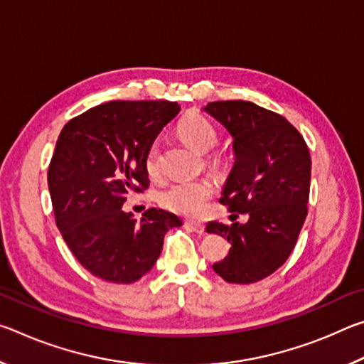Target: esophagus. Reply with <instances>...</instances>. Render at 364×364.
<instances>
[{
  "label": "esophagus",
  "instance_id": "obj_1",
  "mask_svg": "<svg viewBox=\"0 0 364 364\" xmlns=\"http://www.w3.org/2000/svg\"><path fill=\"white\" fill-rule=\"evenodd\" d=\"M184 226H186L189 231H194L196 234H204L205 232V226L202 223H193V221H186Z\"/></svg>",
  "mask_w": 364,
  "mask_h": 364
}]
</instances>
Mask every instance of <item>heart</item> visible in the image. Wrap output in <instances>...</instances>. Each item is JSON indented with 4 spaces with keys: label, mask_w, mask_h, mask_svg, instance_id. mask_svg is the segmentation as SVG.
Returning a JSON list of instances; mask_svg holds the SVG:
<instances>
[{
    "label": "heart",
    "mask_w": 364,
    "mask_h": 364,
    "mask_svg": "<svg viewBox=\"0 0 364 364\" xmlns=\"http://www.w3.org/2000/svg\"><path fill=\"white\" fill-rule=\"evenodd\" d=\"M178 133L184 143L197 152L210 151L218 141L215 127L200 114H191L183 119L178 125ZM159 157L160 143L156 139L147 149L144 159L146 170L151 176L159 175ZM213 191L215 186L208 178H189V180H180L170 184L160 196V202L170 212L188 218H197L204 213Z\"/></svg>",
    "instance_id": "b5f03b06"
}]
</instances>
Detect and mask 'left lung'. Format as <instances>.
Listing matches in <instances>:
<instances>
[{
  "label": "left lung",
  "mask_w": 364,
  "mask_h": 364,
  "mask_svg": "<svg viewBox=\"0 0 364 364\" xmlns=\"http://www.w3.org/2000/svg\"><path fill=\"white\" fill-rule=\"evenodd\" d=\"M205 112L234 139L236 160L220 202L249 215L244 225L208 221L207 232L231 244L212 268L226 282L252 284L282 267L297 244L308 213L310 151L291 122L254 102L215 101Z\"/></svg>",
  "instance_id": "8db88e82"
}]
</instances>
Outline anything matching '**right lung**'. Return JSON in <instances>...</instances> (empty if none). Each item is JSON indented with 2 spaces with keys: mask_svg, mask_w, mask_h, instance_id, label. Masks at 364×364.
<instances>
[{
  "mask_svg": "<svg viewBox=\"0 0 364 364\" xmlns=\"http://www.w3.org/2000/svg\"><path fill=\"white\" fill-rule=\"evenodd\" d=\"M180 112L170 101H110L63 128L48 168L56 226L72 254L96 278L132 284L149 271L176 215L125 213L130 193L149 188L146 152Z\"/></svg>",
  "mask_w": 364,
  "mask_h": 364,
  "instance_id": "right-lung-1",
  "label": "right lung"
}]
</instances>
